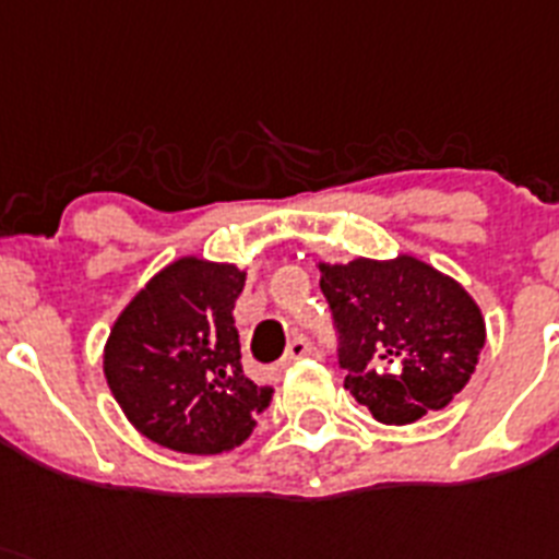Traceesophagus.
Listing matches in <instances>:
<instances>
[{
    "instance_id": "esophagus-1",
    "label": "esophagus",
    "mask_w": 559,
    "mask_h": 559,
    "mask_svg": "<svg viewBox=\"0 0 559 559\" xmlns=\"http://www.w3.org/2000/svg\"><path fill=\"white\" fill-rule=\"evenodd\" d=\"M309 352H312V344H309L307 337H304V335L293 337V341H289V346H287V352H284V367H287V364H293V360H298V358H307Z\"/></svg>"
}]
</instances>
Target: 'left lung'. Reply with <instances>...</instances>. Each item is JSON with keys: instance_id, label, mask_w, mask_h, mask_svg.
<instances>
[{"instance_id": "1", "label": "left lung", "mask_w": 559, "mask_h": 559, "mask_svg": "<svg viewBox=\"0 0 559 559\" xmlns=\"http://www.w3.org/2000/svg\"><path fill=\"white\" fill-rule=\"evenodd\" d=\"M337 367L355 401L389 426L443 409L486 344L480 309L457 281L412 255L321 264Z\"/></svg>"}]
</instances>
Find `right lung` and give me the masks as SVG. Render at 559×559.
I'll return each mask as SVG.
<instances>
[{"instance_id":"obj_1","label":"right lung","mask_w":559,"mask_h":559,"mask_svg":"<svg viewBox=\"0 0 559 559\" xmlns=\"http://www.w3.org/2000/svg\"><path fill=\"white\" fill-rule=\"evenodd\" d=\"M233 264L178 258L112 323L105 378L130 424L158 447L218 454L250 438L270 386L243 374Z\"/></svg>"}]
</instances>
